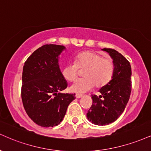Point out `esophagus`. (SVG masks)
Instances as JSON below:
<instances>
[{
    "mask_svg": "<svg viewBox=\"0 0 151 151\" xmlns=\"http://www.w3.org/2000/svg\"><path fill=\"white\" fill-rule=\"evenodd\" d=\"M75 97L77 98V99H80V98L83 97V95H81V94H76Z\"/></svg>",
    "mask_w": 151,
    "mask_h": 151,
    "instance_id": "1",
    "label": "esophagus"
}]
</instances>
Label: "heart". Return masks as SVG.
<instances>
[{"label": "heart", "instance_id": "b5f03b06", "mask_svg": "<svg viewBox=\"0 0 151 151\" xmlns=\"http://www.w3.org/2000/svg\"><path fill=\"white\" fill-rule=\"evenodd\" d=\"M79 69L84 70L82 79L76 80L70 90L77 93H83L96 87H102L111 80L115 71L113 60L104 58L99 52L85 51L78 54L75 63H70L62 70V75L65 80L73 81L78 77Z\"/></svg>", "mask_w": 151, "mask_h": 151}]
</instances>
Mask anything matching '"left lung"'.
I'll return each mask as SVG.
<instances>
[{"label":"left lung","mask_w":151,"mask_h":151,"mask_svg":"<svg viewBox=\"0 0 151 151\" xmlns=\"http://www.w3.org/2000/svg\"><path fill=\"white\" fill-rule=\"evenodd\" d=\"M113 60L115 71L112 79L103 86L101 95H92L91 107L86 114L90 122L96 125H108L117 120L124 112L132 91V68L130 63L117 50L103 48Z\"/></svg>","instance_id":"left-lung-1"}]
</instances>
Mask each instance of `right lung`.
Wrapping results in <instances>:
<instances>
[{"label": "right lung", "mask_w": 151, "mask_h": 151, "mask_svg": "<svg viewBox=\"0 0 151 151\" xmlns=\"http://www.w3.org/2000/svg\"><path fill=\"white\" fill-rule=\"evenodd\" d=\"M65 47L46 44L36 50L23 67L21 96L32 120L43 127L57 126L66 114L75 93H62L68 87L58 58Z\"/></svg>", "instance_id": "obj_1"}]
</instances>
